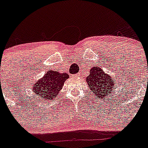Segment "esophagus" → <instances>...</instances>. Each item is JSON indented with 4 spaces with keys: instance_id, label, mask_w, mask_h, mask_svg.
I'll list each match as a JSON object with an SVG mask.
<instances>
[{
    "instance_id": "1",
    "label": "esophagus",
    "mask_w": 148,
    "mask_h": 148,
    "mask_svg": "<svg viewBox=\"0 0 148 148\" xmlns=\"http://www.w3.org/2000/svg\"><path fill=\"white\" fill-rule=\"evenodd\" d=\"M74 77H79V74H75V75H74Z\"/></svg>"
}]
</instances>
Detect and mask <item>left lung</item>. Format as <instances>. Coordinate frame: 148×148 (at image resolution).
<instances>
[{"label": "left lung", "instance_id": "8db88e82", "mask_svg": "<svg viewBox=\"0 0 148 148\" xmlns=\"http://www.w3.org/2000/svg\"><path fill=\"white\" fill-rule=\"evenodd\" d=\"M86 82L90 90L101 99H105L106 96L108 97L116 84L114 79H112L99 66L92 68L87 77Z\"/></svg>", "mask_w": 148, "mask_h": 148}]
</instances>
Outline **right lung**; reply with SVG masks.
I'll list each match as a JSON object with an SVG mask.
<instances>
[{
  "label": "right lung",
  "instance_id": "1",
  "mask_svg": "<svg viewBox=\"0 0 148 148\" xmlns=\"http://www.w3.org/2000/svg\"><path fill=\"white\" fill-rule=\"evenodd\" d=\"M69 77V74L66 73L60 74L58 71L50 70L45 73L43 78L36 81L32 90L36 96L38 95V99L52 101L56 98Z\"/></svg>",
  "mask_w": 148,
  "mask_h": 148
}]
</instances>
